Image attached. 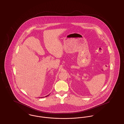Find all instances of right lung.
I'll return each instance as SVG.
<instances>
[{
	"mask_svg": "<svg viewBox=\"0 0 124 124\" xmlns=\"http://www.w3.org/2000/svg\"><path fill=\"white\" fill-rule=\"evenodd\" d=\"M49 94L48 95H47V96H45V97H41V98H44V97H47L48 96H49Z\"/></svg>",
	"mask_w": 124,
	"mask_h": 124,
	"instance_id": "right-lung-1",
	"label": "right lung"
}]
</instances>
